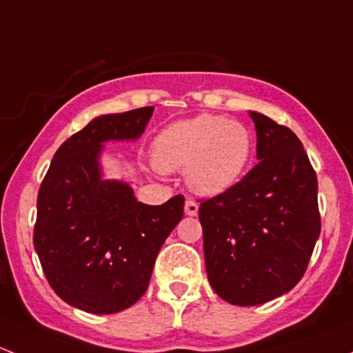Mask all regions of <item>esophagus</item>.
I'll return each mask as SVG.
<instances>
[{"label":"esophagus","mask_w":353,"mask_h":353,"mask_svg":"<svg viewBox=\"0 0 353 353\" xmlns=\"http://www.w3.org/2000/svg\"><path fill=\"white\" fill-rule=\"evenodd\" d=\"M184 212H186L188 216H196L198 215V205L193 201V199L188 198L186 205H184Z\"/></svg>","instance_id":"esophagus-1"}]
</instances>
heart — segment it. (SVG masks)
<instances>
[{
	"label": "heart",
	"mask_w": 353,
	"mask_h": 353,
	"mask_svg": "<svg viewBox=\"0 0 353 353\" xmlns=\"http://www.w3.org/2000/svg\"><path fill=\"white\" fill-rule=\"evenodd\" d=\"M252 154V137L243 123L215 114L169 124L154 141L159 170H183L186 183L201 196H219L236 186Z\"/></svg>",
	"instance_id": "1"
}]
</instances>
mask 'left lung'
Instances as JSON below:
<instances>
[{"mask_svg":"<svg viewBox=\"0 0 353 353\" xmlns=\"http://www.w3.org/2000/svg\"><path fill=\"white\" fill-rule=\"evenodd\" d=\"M256 159L241 183L199 206L208 282L234 305H259L299 283L321 232L318 179L294 131L249 110Z\"/></svg>","mask_w":353,"mask_h":353,"instance_id":"8db88e82","label":"left lung"}]
</instances>
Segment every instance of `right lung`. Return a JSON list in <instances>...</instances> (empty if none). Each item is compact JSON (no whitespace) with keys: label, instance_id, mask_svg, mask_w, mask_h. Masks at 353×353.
Here are the masks:
<instances>
[{"label":"right lung","instance_id":"add662e5","mask_svg":"<svg viewBox=\"0 0 353 353\" xmlns=\"http://www.w3.org/2000/svg\"><path fill=\"white\" fill-rule=\"evenodd\" d=\"M154 108L104 114L58 148L37 196L34 248L52 290L90 314L131 307L184 213V196L145 205L124 181L105 179L108 141H134Z\"/></svg>","mask_w":353,"mask_h":353}]
</instances>
